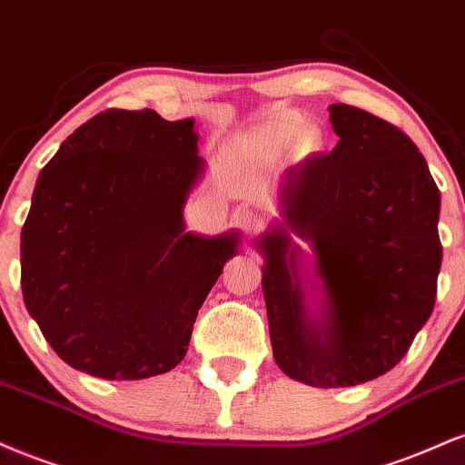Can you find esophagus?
Masks as SVG:
<instances>
[{
  "mask_svg": "<svg viewBox=\"0 0 465 465\" xmlns=\"http://www.w3.org/2000/svg\"><path fill=\"white\" fill-rule=\"evenodd\" d=\"M237 220H239V226H242L245 232H256L261 228V223H263V220H261L259 213L252 211V209H242V211H239Z\"/></svg>",
  "mask_w": 465,
  "mask_h": 465,
  "instance_id": "esophagus-1",
  "label": "esophagus"
}]
</instances>
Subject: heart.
<instances>
[{"instance_id":"b5f03b06","label":"heart","mask_w":465,"mask_h":465,"mask_svg":"<svg viewBox=\"0 0 465 465\" xmlns=\"http://www.w3.org/2000/svg\"><path fill=\"white\" fill-rule=\"evenodd\" d=\"M298 134V125L292 124V122H282V124H276L272 125L270 130H267V141L274 145H287L292 143L293 139H296Z\"/></svg>"}]
</instances>
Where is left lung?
<instances>
[{
    "mask_svg": "<svg viewBox=\"0 0 465 465\" xmlns=\"http://www.w3.org/2000/svg\"><path fill=\"white\" fill-rule=\"evenodd\" d=\"M337 145L287 169L285 226L259 239L272 351L289 379L352 387L390 372L438 296L440 189L409 136L376 114L331 104ZM296 232L314 248L321 313L297 272Z\"/></svg>",
    "mask_w": 465,
    "mask_h": 465,
    "instance_id": "left-lung-1",
    "label": "left lung"
}]
</instances>
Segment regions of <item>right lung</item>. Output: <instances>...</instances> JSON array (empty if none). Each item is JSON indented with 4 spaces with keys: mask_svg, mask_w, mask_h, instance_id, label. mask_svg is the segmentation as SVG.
<instances>
[{
    "mask_svg": "<svg viewBox=\"0 0 465 465\" xmlns=\"http://www.w3.org/2000/svg\"><path fill=\"white\" fill-rule=\"evenodd\" d=\"M202 172L193 119L150 108L95 114L41 169L21 231V289L71 368L139 381L183 361L239 245V232L184 231Z\"/></svg>",
    "mask_w": 465,
    "mask_h": 465,
    "instance_id": "1",
    "label": "right lung"
}]
</instances>
